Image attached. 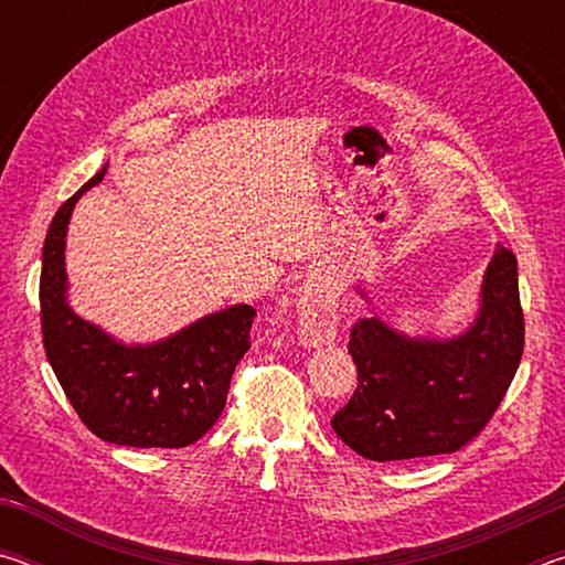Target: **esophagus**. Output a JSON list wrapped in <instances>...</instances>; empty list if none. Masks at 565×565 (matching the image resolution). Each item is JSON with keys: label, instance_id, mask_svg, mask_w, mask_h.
I'll return each mask as SVG.
<instances>
[{"label": "esophagus", "instance_id": "obj_1", "mask_svg": "<svg viewBox=\"0 0 565 565\" xmlns=\"http://www.w3.org/2000/svg\"><path fill=\"white\" fill-rule=\"evenodd\" d=\"M339 301L329 286L306 284L299 291V337L306 347L333 341L339 319Z\"/></svg>", "mask_w": 565, "mask_h": 565}]
</instances>
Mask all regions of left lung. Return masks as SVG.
<instances>
[{
	"label": "left lung",
	"instance_id": "8db88e82",
	"mask_svg": "<svg viewBox=\"0 0 565 565\" xmlns=\"http://www.w3.org/2000/svg\"><path fill=\"white\" fill-rule=\"evenodd\" d=\"M519 269L499 244L483 306L454 341H411L376 319L351 327L356 391L331 418L343 444L371 461L456 454L489 426L523 353Z\"/></svg>",
	"mask_w": 565,
	"mask_h": 565
}]
</instances>
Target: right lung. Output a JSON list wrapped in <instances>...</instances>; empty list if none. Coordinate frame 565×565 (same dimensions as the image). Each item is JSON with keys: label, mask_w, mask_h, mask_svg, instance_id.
Listing matches in <instances>:
<instances>
[{"label": "right lung", "mask_w": 565, "mask_h": 565, "mask_svg": "<svg viewBox=\"0 0 565 565\" xmlns=\"http://www.w3.org/2000/svg\"><path fill=\"white\" fill-rule=\"evenodd\" d=\"M102 169L54 214L44 238L40 317L44 351L76 416L102 441L184 448L216 424L238 359L252 347V306L212 313L157 347H121L64 299V236L74 202L99 184Z\"/></svg>", "instance_id": "obj_1"}]
</instances>
